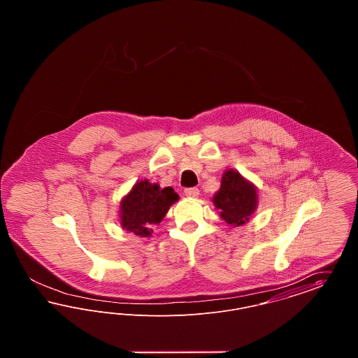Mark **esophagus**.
I'll use <instances>...</instances> for the list:
<instances>
[{"label":"esophagus","mask_w":358,"mask_h":358,"mask_svg":"<svg viewBox=\"0 0 358 358\" xmlns=\"http://www.w3.org/2000/svg\"><path fill=\"white\" fill-rule=\"evenodd\" d=\"M184 193L187 197H197L200 194V190L197 187H187L184 190Z\"/></svg>","instance_id":"34e87169"}]
</instances>
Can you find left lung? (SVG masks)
<instances>
[{"label":"left lung","mask_w":358,"mask_h":358,"mask_svg":"<svg viewBox=\"0 0 358 358\" xmlns=\"http://www.w3.org/2000/svg\"><path fill=\"white\" fill-rule=\"evenodd\" d=\"M213 204L220 210L224 222L238 227L248 222L255 212L257 190L238 171L228 169L222 174V185L213 196Z\"/></svg>","instance_id":"1"}]
</instances>
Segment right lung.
Returning <instances> with one entry per match:
<instances>
[{"mask_svg":"<svg viewBox=\"0 0 358 358\" xmlns=\"http://www.w3.org/2000/svg\"><path fill=\"white\" fill-rule=\"evenodd\" d=\"M177 200L173 187L161 189L148 180L138 181L120 201V225L138 236L149 238L154 225L161 222Z\"/></svg>","mask_w":358,"mask_h":358,"instance_id":"obj_1","label":"right lung"}]
</instances>
